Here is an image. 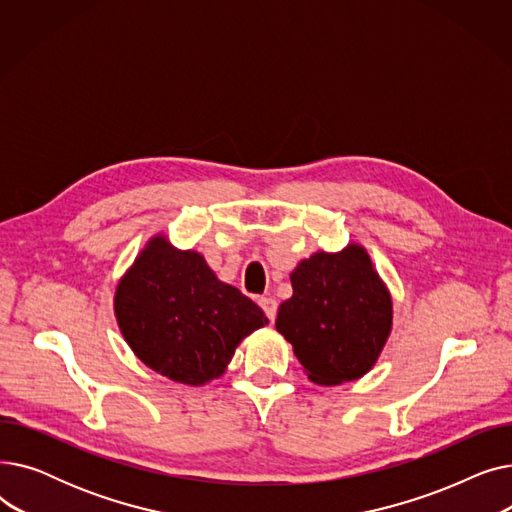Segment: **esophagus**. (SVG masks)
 <instances>
[{"label":"esophagus","instance_id":"obj_1","mask_svg":"<svg viewBox=\"0 0 512 512\" xmlns=\"http://www.w3.org/2000/svg\"><path fill=\"white\" fill-rule=\"evenodd\" d=\"M259 305H261V309L265 311L267 319H270V321L276 319V313H278V301H276V299L263 297V299H259Z\"/></svg>","mask_w":512,"mask_h":512}]
</instances>
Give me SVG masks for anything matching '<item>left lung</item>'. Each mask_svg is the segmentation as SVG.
Returning <instances> with one entry per match:
<instances>
[{
    "label": "left lung",
    "instance_id": "1",
    "mask_svg": "<svg viewBox=\"0 0 512 512\" xmlns=\"http://www.w3.org/2000/svg\"><path fill=\"white\" fill-rule=\"evenodd\" d=\"M292 297L276 330L292 344L307 378L340 386L378 363L392 332V294L359 242L317 251L290 274Z\"/></svg>",
    "mask_w": 512,
    "mask_h": 512
}]
</instances>
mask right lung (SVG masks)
Here are the masks:
<instances>
[{
  "label": "right lung",
  "instance_id": "right-lung-1",
  "mask_svg": "<svg viewBox=\"0 0 512 512\" xmlns=\"http://www.w3.org/2000/svg\"><path fill=\"white\" fill-rule=\"evenodd\" d=\"M114 313L134 355L188 386L220 378L236 346L267 324L265 313L215 276L201 253L176 249L161 232L120 278Z\"/></svg>",
  "mask_w": 512,
  "mask_h": 512
}]
</instances>
